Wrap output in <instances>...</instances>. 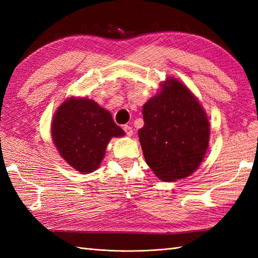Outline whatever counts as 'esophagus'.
I'll return each mask as SVG.
<instances>
[{
	"label": "esophagus",
	"instance_id": "obj_1",
	"mask_svg": "<svg viewBox=\"0 0 258 258\" xmlns=\"http://www.w3.org/2000/svg\"><path fill=\"white\" fill-rule=\"evenodd\" d=\"M123 130H124V132L126 133V135H127V136H132L133 135V128L131 127L130 125H124L123 126Z\"/></svg>",
	"mask_w": 258,
	"mask_h": 258
}]
</instances>
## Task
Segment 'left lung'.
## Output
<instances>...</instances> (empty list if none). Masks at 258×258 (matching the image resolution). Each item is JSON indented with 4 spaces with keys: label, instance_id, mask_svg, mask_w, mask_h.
<instances>
[{
    "label": "left lung",
    "instance_id": "1",
    "mask_svg": "<svg viewBox=\"0 0 258 258\" xmlns=\"http://www.w3.org/2000/svg\"><path fill=\"white\" fill-rule=\"evenodd\" d=\"M144 126L139 130L145 161L156 176L174 182L200 166L210 142V123L200 102L173 78L143 106Z\"/></svg>",
    "mask_w": 258,
    "mask_h": 258
}]
</instances>
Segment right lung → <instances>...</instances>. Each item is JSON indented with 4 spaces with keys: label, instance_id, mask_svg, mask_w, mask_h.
Masks as SVG:
<instances>
[{
    "label": "right lung",
    "instance_id": "add662e5",
    "mask_svg": "<svg viewBox=\"0 0 258 258\" xmlns=\"http://www.w3.org/2000/svg\"><path fill=\"white\" fill-rule=\"evenodd\" d=\"M52 139L65 162L82 174L94 172L112 138L125 133L111 113L86 97H70L54 114Z\"/></svg>",
    "mask_w": 258,
    "mask_h": 258
}]
</instances>
